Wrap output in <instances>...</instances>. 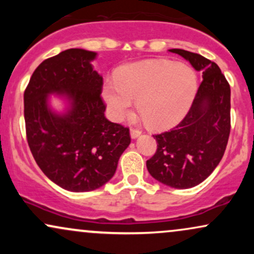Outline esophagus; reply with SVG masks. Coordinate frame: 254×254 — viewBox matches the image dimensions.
Returning a JSON list of instances; mask_svg holds the SVG:
<instances>
[{
	"label": "esophagus",
	"instance_id": "34e87169",
	"mask_svg": "<svg viewBox=\"0 0 254 254\" xmlns=\"http://www.w3.org/2000/svg\"><path fill=\"white\" fill-rule=\"evenodd\" d=\"M141 132H142L141 130L133 129V127H131V130H130V135H131V137H132V138H136V137H138L139 135H141Z\"/></svg>",
	"mask_w": 254,
	"mask_h": 254
}]
</instances>
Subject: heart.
Returning <instances> with one entry per match:
<instances>
[{"label":"heart","mask_w":254,"mask_h":254,"mask_svg":"<svg viewBox=\"0 0 254 254\" xmlns=\"http://www.w3.org/2000/svg\"><path fill=\"white\" fill-rule=\"evenodd\" d=\"M197 92V76L190 66L170 61H144L124 66L107 81L103 97L110 116L121 122L132 112L133 100L145 124L162 130L185 117Z\"/></svg>","instance_id":"b5f03b06"}]
</instances>
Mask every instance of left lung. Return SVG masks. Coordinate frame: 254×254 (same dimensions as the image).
Wrapping results in <instances>:
<instances>
[{"instance_id":"8db88e82","label":"left lung","mask_w":254,"mask_h":254,"mask_svg":"<svg viewBox=\"0 0 254 254\" xmlns=\"http://www.w3.org/2000/svg\"><path fill=\"white\" fill-rule=\"evenodd\" d=\"M203 71L188 115L177 127L154 135L157 148L147 160L150 176L171 188L205 180L222 159L230 132V86L216 63L193 52L171 49Z\"/></svg>"}]
</instances>
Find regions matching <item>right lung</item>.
<instances>
[{"instance_id": "1", "label": "right lung", "mask_w": 254, "mask_h": 254, "mask_svg": "<svg viewBox=\"0 0 254 254\" xmlns=\"http://www.w3.org/2000/svg\"><path fill=\"white\" fill-rule=\"evenodd\" d=\"M95 52L69 49L45 60L24 93L26 137L37 165L64 190L92 191L106 184L130 144L129 127L105 117L103 77L90 61ZM63 94L71 110L55 115L47 95Z\"/></svg>"}]
</instances>
